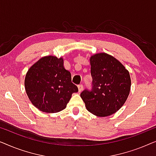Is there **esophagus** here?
<instances>
[{"label": "esophagus", "mask_w": 156, "mask_h": 156, "mask_svg": "<svg viewBox=\"0 0 156 156\" xmlns=\"http://www.w3.org/2000/svg\"><path fill=\"white\" fill-rule=\"evenodd\" d=\"M78 89H79V91H80V92H81V91H82V90H83V85L81 84H79L78 85Z\"/></svg>", "instance_id": "34e87169"}]
</instances>
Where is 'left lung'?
I'll use <instances>...</instances> for the list:
<instances>
[{
	"mask_svg": "<svg viewBox=\"0 0 156 156\" xmlns=\"http://www.w3.org/2000/svg\"><path fill=\"white\" fill-rule=\"evenodd\" d=\"M91 89L80 97L87 109L97 116H110L120 109L131 89L129 72L120 62L106 53L91 57Z\"/></svg>",
	"mask_w": 156,
	"mask_h": 156,
	"instance_id": "left-lung-1",
	"label": "left lung"
}]
</instances>
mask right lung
Wrapping results in <instances>:
<instances>
[{"label":"right lung","mask_w":156,"mask_h":156,"mask_svg":"<svg viewBox=\"0 0 156 156\" xmlns=\"http://www.w3.org/2000/svg\"><path fill=\"white\" fill-rule=\"evenodd\" d=\"M63 59L42 57L27 71L25 79L27 95L36 108L46 113L61 112L78 88L71 73L63 66Z\"/></svg>","instance_id":"right-lung-1"}]
</instances>
